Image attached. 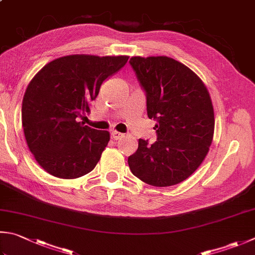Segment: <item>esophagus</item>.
Segmentation results:
<instances>
[{
  "instance_id": "34e87169",
  "label": "esophagus",
  "mask_w": 255,
  "mask_h": 255,
  "mask_svg": "<svg viewBox=\"0 0 255 255\" xmlns=\"http://www.w3.org/2000/svg\"><path fill=\"white\" fill-rule=\"evenodd\" d=\"M111 135H112L114 140H120V138H122L124 136V134L121 133V132H119V131H112Z\"/></svg>"
}]
</instances>
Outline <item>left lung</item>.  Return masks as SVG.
<instances>
[{
    "label": "left lung",
    "mask_w": 255,
    "mask_h": 255,
    "mask_svg": "<svg viewBox=\"0 0 255 255\" xmlns=\"http://www.w3.org/2000/svg\"><path fill=\"white\" fill-rule=\"evenodd\" d=\"M129 64L146 93L147 117L157 140H138L129 170L153 186L179 184L193 174L210 150L214 110L208 89L193 71L172 57L133 56Z\"/></svg>",
    "instance_id": "8db88e82"
}]
</instances>
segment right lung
<instances>
[{"instance_id":"right-lung-1","label":"right lung","mask_w":255,"mask_h":255,"mask_svg":"<svg viewBox=\"0 0 255 255\" xmlns=\"http://www.w3.org/2000/svg\"><path fill=\"white\" fill-rule=\"evenodd\" d=\"M128 60L127 55L62 56L43 66L28 83L22 102L24 135L38 165L49 174L76 179L98 164L110 133L79 120L91 112L103 81Z\"/></svg>"}]
</instances>
